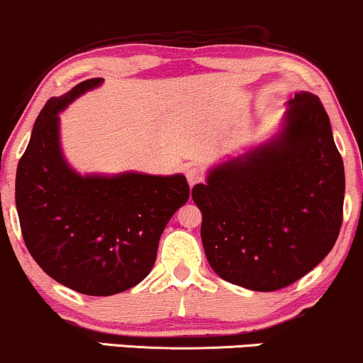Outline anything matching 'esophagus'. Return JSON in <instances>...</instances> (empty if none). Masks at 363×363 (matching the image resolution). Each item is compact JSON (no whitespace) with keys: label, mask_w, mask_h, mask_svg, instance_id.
Here are the masks:
<instances>
[{"label":"esophagus","mask_w":363,"mask_h":363,"mask_svg":"<svg viewBox=\"0 0 363 363\" xmlns=\"http://www.w3.org/2000/svg\"><path fill=\"white\" fill-rule=\"evenodd\" d=\"M186 177H187V182H189L191 186H194V184H197V182L203 181L204 171L197 166H189L186 169Z\"/></svg>","instance_id":"esophagus-1"}]
</instances>
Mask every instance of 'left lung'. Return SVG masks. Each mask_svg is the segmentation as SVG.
<instances>
[{
	"label": "left lung",
	"instance_id": "obj_1",
	"mask_svg": "<svg viewBox=\"0 0 363 363\" xmlns=\"http://www.w3.org/2000/svg\"><path fill=\"white\" fill-rule=\"evenodd\" d=\"M345 169L320 99L290 100L283 130L192 187L211 268L255 291L290 286L327 256L343 219Z\"/></svg>",
	"mask_w": 363,
	"mask_h": 363
}]
</instances>
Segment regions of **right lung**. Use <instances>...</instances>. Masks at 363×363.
I'll return each instance as SVG.
<instances>
[{"instance_id":"1","label":"right lung","mask_w":363,"mask_h":363,"mask_svg":"<svg viewBox=\"0 0 363 363\" xmlns=\"http://www.w3.org/2000/svg\"><path fill=\"white\" fill-rule=\"evenodd\" d=\"M104 79L80 82L45 104L16 169L15 199L30 255L48 277L90 296L140 283L164 228L189 199L182 174L80 176L60 150L58 112Z\"/></svg>"}]
</instances>
